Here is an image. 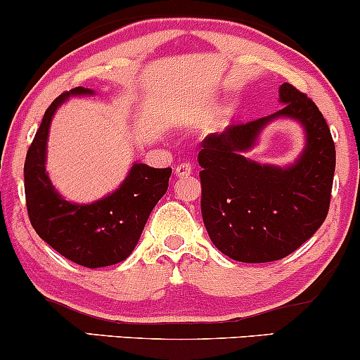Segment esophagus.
Here are the masks:
<instances>
[{
  "label": "esophagus",
  "instance_id": "esophagus-1",
  "mask_svg": "<svg viewBox=\"0 0 360 360\" xmlns=\"http://www.w3.org/2000/svg\"><path fill=\"white\" fill-rule=\"evenodd\" d=\"M174 172L177 177H188L193 172V166L189 162H181V164H177Z\"/></svg>",
  "mask_w": 360,
  "mask_h": 360
}]
</instances>
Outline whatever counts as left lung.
I'll use <instances>...</instances> for the list:
<instances>
[{
	"mask_svg": "<svg viewBox=\"0 0 360 360\" xmlns=\"http://www.w3.org/2000/svg\"><path fill=\"white\" fill-rule=\"evenodd\" d=\"M283 110L247 123H232L208 135L198 154L201 214L218 250L238 262L288 257L325 221L335 172V143L311 98L284 82ZM279 116L300 119L307 148L299 162L281 169L247 161L240 152Z\"/></svg>",
	"mask_w": 360,
	"mask_h": 360,
	"instance_id": "8db88e82",
	"label": "left lung"
}]
</instances>
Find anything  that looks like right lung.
Instances as JSON below:
<instances>
[{"label":"right lung","instance_id":"obj_1","mask_svg":"<svg viewBox=\"0 0 360 360\" xmlns=\"http://www.w3.org/2000/svg\"><path fill=\"white\" fill-rule=\"evenodd\" d=\"M91 89L65 91L51 103L25 159V200L32 226L39 237L65 259L96 269L125 260L137 245L157 201L167 191L172 169L134 164L115 193L91 205L69 203L53 189L45 172L49 127L69 94H89Z\"/></svg>","mask_w":360,"mask_h":360}]
</instances>
